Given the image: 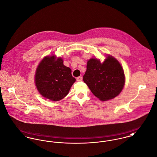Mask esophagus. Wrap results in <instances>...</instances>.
Masks as SVG:
<instances>
[{
	"instance_id": "1",
	"label": "esophagus",
	"mask_w": 157,
	"mask_h": 157,
	"mask_svg": "<svg viewBox=\"0 0 157 157\" xmlns=\"http://www.w3.org/2000/svg\"><path fill=\"white\" fill-rule=\"evenodd\" d=\"M76 80H77V82H81V81L82 80V77H80H80H77Z\"/></svg>"
}]
</instances>
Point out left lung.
Masks as SVG:
<instances>
[{
    "label": "left lung",
    "instance_id": "1",
    "mask_svg": "<svg viewBox=\"0 0 157 157\" xmlns=\"http://www.w3.org/2000/svg\"><path fill=\"white\" fill-rule=\"evenodd\" d=\"M83 81L96 97L107 101L121 93L125 85V75L121 64L114 57L108 56L102 63L92 58L87 63Z\"/></svg>",
    "mask_w": 157,
    "mask_h": 157
}]
</instances>
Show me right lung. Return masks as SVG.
<instances>
[{
	"instance_id": "right-lung-1",
	"label": "right lung",
	"mask_w": 157,
	"mask_h": 157,
	"mask_svg": "<svg viewBox=\"0 0 157 157\" xmlns=\"http://www.w3.org/2000/svg\"><path fill=\"white\" fill-rule=\"evenodd\" d=\"M75 82L71 70L63 65L62 58L56 60L55 56L44 57L36 70L35 84L39 92L52 101L66 97Z\"/></svg>"
}]
</instances>
